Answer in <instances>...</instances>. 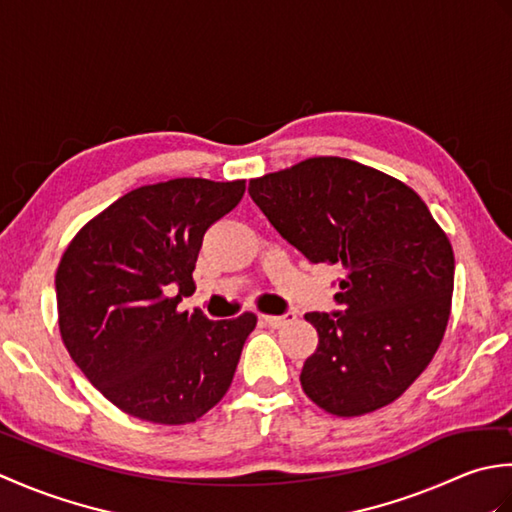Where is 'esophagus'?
<instances>
[{
  "instance_id": "esophagus-1",
  "label": "esophagus",
  "mask_w": 512,
  "mask_h": 512,
  "mask_svg": "<svg viewBox=\"0 0 512 512\" xmlns=\"http://www.w3.org/2000/svg\"><path fill=\"white\" fill-rule=\"evenodd\" d=\"M292 319H295V312L281 314V317H275V314H262V321H264L266 325H270V328H281V325L290 323Z\"/></svg>"
}]
</instances>
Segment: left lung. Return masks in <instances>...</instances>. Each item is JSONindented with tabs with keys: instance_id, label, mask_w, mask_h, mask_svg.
<instances>
[{
	"instance_id": "left-lung-1",
	"label": "left lung",
	"mask_w": 512,
	"mask_h": 512,
	"mask_svg": "<svg viewBox=\"0 0 512 512\" xmlns=\"http://www.w3.org/2000/svg\"><path fill=\"white\" fill-rule=\"evenodd\" d=\"M248 193L312 264L343 268V310L306 314L319 332L299 376L306 396L341 418L400 398L451 314L453 248L427 204L405 182L336 156L253 178Z\"/></svg>"
}]
</instances>
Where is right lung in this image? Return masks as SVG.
Instances as JSON below:
<instances>
[{
    "label": "right lung",
    "mask_w": 512,
    "mask_h": 512,
    "mask_svg": "<svg viewBox=\"0 0 512 512\" xmlns=\"http://www.w3.org/2000/svg\"><path fill=\"white\" fill-rule=\"evenodd\" d=\"M244 189L246 180L145 184L92 217L65 248L54 277L63 345L129 416L195 422L231 387L257 317L211 321L178 303L195 290L204 233Z\"/></svg>",
    "instance_id": "obj_1"
}]
</instances>
